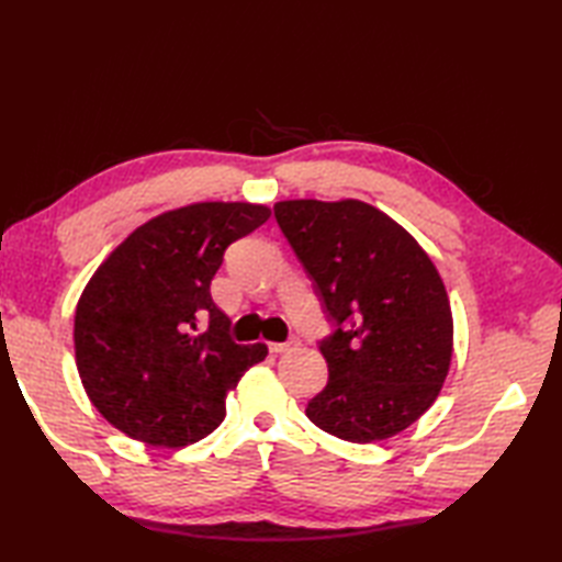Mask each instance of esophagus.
I'll return each mask as SVG.
<instances>
[{"label": "esophagus", "mask_w": 562, "mask_h": 562, "mask_svg": "<svg viewBox=\"0 0 562 562\" xmlns=\"http://www.w3.org/2000/svg\"><path fill=\"white\" fill-rule=\"evenodd\" d=\"M296 340H290V342H270V352H274V355H282V352H290V350H294L296 348Z\"/></svg>", "instance_id": "34e87169"}]
</instances>
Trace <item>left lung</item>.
Returning <instances> with one entry per match:
<instances>
[{
  "instance_id": "left-lung-1",
  "label": "left lung",
  "mask_w": 562,
  "mask_h": 562,
  "mask_svg": "<svg viewBox=\"0 0 562 562\" xmlns=\"http://www.w3.org/2000/svg\"><path fill=\"white\" fill-rule=\"evenodd\" d=\"M274 220L338 324L321 342L330 376L308 420L355 445L403 432L451 367L453 318L435 262L362 200H282Z\"/></svg>"
}]
</instances>
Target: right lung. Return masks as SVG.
<instances>
[{"label": "right lung", "mask_w": 562, "mask_h": 562, "mask_svg": "<svg viewBox=\"0 0 562 562\" xmlns=\"http://www.w3.org/2000/svg\"><path fill=\"white\" fill-rule=\"evenodd\" d=\"M270 217L254 202H193L151 217L115 246L75 314L79 379L105 420L151 447L214 432L226 396L268 345H236L210 282L224 248Z\"/></svg>", "instance_id": "obj_1"}]
</instances>
